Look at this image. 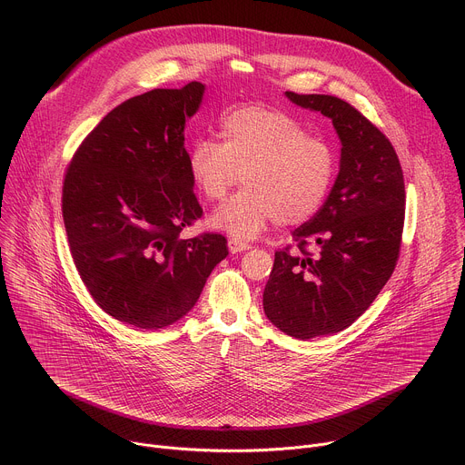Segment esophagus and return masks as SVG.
Listing matches in <instances>:
<instances>
[{
  "mask_svg": "<svg viewBox=\"0 0 465 465\" xmlns=\"http://www.w3.org/2000/svg\"><path fill=\"white\" fill-rule=\"evenodd\" d=\"M228 248H230V252H232V253H237V252L248 250V248H250V244H248L246 241L237 239V237H230V239H228Z\"/></svg>",
  "mask_w": 465,
  "mask_h": 465,
  "instance_id": "1",
  "label": "esophagus"
}]
</instances>
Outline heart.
I'll list each match as a JSON object with an SVG mask.
<instances>
[{"label": "heart", "instance_id": "obj_1", "mask_svg": "<svg viewBox=\"0 0 465 465\" xmlns=\"http://www.w3.org/2000/svg\"><path fill=\"white\" fill-rule=\"evenodd\" d=\"M221 138H201L187 151L191 180L210 203L223 201L242 174L246 187L213 213L215 228L252 239L272 221L296 226L322 208L337 153L296 117L264 106L233 108L221 119Z\"/></svg>", "mask_w": 465, "mask_h": 465}]
</instances>
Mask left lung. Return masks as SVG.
<instances>
[{"mask_svg":"<svg viewBox=\"0 0 465 465\" xmlns=\"http://www.w3.org/2000/svg\"><path fill=\"white\" fill-rule=\"evenodd\" d=\"M285 95L327 115L342 143L333 189L292 232L294 246L276 252L262 292L269 320L307 341L350 327L390 280L401 250L405 180L390 140L355 106L335 95Z\"/></svg>","mask_w":465,"mask_h":465,"instance_id":"obj_1","label":"left lung"}]
</instances>
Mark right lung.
Instances as JSON below:
<instances>
[{
  "instance_id": "right-lung-1",
  "label": "right lung",
  "mask_w": 465,
  "mask_h": 465,
  "mask_svg": "<svg viewBox=\"0 0 465 465\" xmlns=\"http://www.w3.org/2000/svg\"><path fill=\"white\" fill-rule=\"evenodd\" d=\"M204 84L126 99L84 138L62 185L77 272L112 318L162 329L185 316L228 255L226 237H180L203 217L183 147Z\"/></svg>"
}]
</instances>
